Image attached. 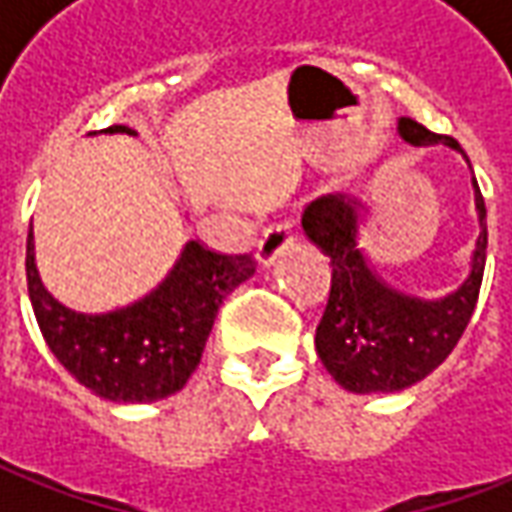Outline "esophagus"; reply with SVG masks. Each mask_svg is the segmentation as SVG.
<instances>
[{
	"label": "esophagus",
	"instance_id": "1",
	"mask_svg": "<svg viewBox=\"0 0 512 512\" xmlns=\"http://www.w3.org/2000/svg\"><path fill=\"white\" fill-rule=\"evenodd\" d=\"M291 241H294L291 221H274L271 227L263 229V238L257 241V260H260L263 266H269L271 260L280 255Z\"/></svg>",
	"mask_w": 512,
	"mask_h": 512
}]
</instances>
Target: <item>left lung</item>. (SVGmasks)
Masks as SVG:
<instances>
[{
	"label": "left lung",
	"instance_id": "obj_1",
	"mask_svg": "<svg viewBox=\"0 0 512 512\" xmlns=\"http://www.w3.org/2000/svg\"><path fill=\"white\" fill-rule=\"evenodd\" d=\"M398 131L412 145L460 142L434 134L412 117H401ZM476 187L479 241L468 280L446 300L420 302L392 291L375 277L356 246V201L325 196L302 212V229L330 257V294L316 325V353L328 373L350 392H398L423 381L457 347L471 322L485 257H488V212Z\"/></svg>",
	"mask_w": 512,
	"mask_h": 512
}]
</instances>
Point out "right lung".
Wrapping results in <instances>:
<instances>
[{
	"label": "right lung",
	"mask_w": 512,
	"mask_h": 512,
	"mask_svg": "<svg viewBox=\"0 0 512 512\" xmlns=\"http://www.w3.org/2000/svg\"><path fill=\"white\" fill-rule=\"evenodd\" d=\"M109 134H134L109 125ZM252 255H224L201 241L184 246L168 280L145 300L103 316L75 314L41 285L27 232V291L38 328L52 356L83 387L109 401L145 403L173 395L201 361L221 302L255 274Z\"/></svg>",
	"instance_id": "obj_1"
}]
</instances>
